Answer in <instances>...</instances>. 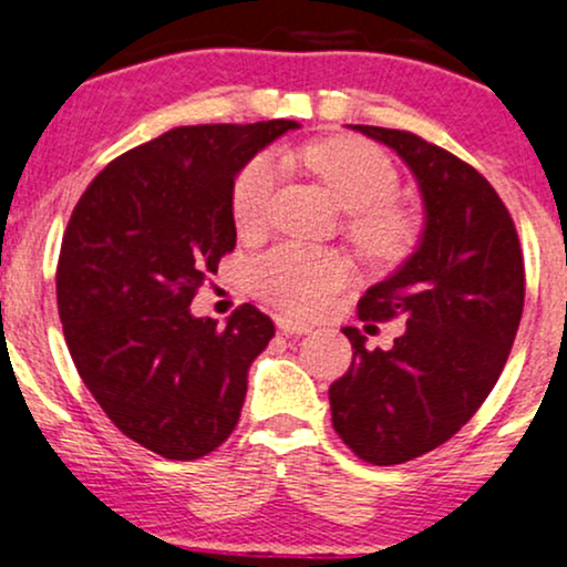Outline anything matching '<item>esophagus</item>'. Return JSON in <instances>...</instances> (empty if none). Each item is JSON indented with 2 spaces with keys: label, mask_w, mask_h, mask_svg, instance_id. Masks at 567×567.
I'll use <instances>...</instances> for the list:
<instances>
[{
  "label": "esophagus",
  "mask_w": 567,
  "mask_h": 567,
  "mask_svg": "<svg viewBox=\"0 0 567 567\" xmlns=\"http://www.w3.org/2000/svg\"><path fill=\"white\" fill-rule=\"evenodd\" d=\"M277 328L282 330L285 336H306V333H311V328L306 322H298V320H292V317H282V315L277 317Z\"/></svg>",
  "instance_id": "1"
}]
</instances>
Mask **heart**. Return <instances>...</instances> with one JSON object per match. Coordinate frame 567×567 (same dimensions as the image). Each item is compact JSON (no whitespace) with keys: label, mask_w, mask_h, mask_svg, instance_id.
<instances>
[{"label":"heart","mask_w":567,"mask_h":567,"mask_svg":"<svg viewBox=\"0 0 567 567\" xmlns=\"http://www.w3.org/2000/svg\"><path fill=\"white\" fill-rule=\"evenodd\" d=\"M303 162L338 205L349 210L347 237L373 261H396L410 250L415 220L396 202L400 173L394 162L375 143L349 135H336L303 148ZM277 188L275 159L252 157L237 173L231 186V218L243 237H256L266 229L271 199ZM351 277L349 258L336 250L306 245H277L252 258L247 285L264 301L309 315L341 290Z\"/></svg>","instance_id":"1"}]
</instances>
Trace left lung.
Segmentation results:
<instances>
[{
    "label": "left lung",
    "instance_id": "left-lung-1",
    "mask_svg": "<svg viewBox=\"0 0 567 567\" xmlns=\"http://www.w3.org/2000/svg\"><path fill=\"white\" fill-rule=\"evenodd\" d=\"M392 146L426 205L421 247L357 303L362 322H405L389 351L343 328L354 357L330 383L333 429L375 466L447 442L496 386L525 303L514 220L483 173L408 130L354 125Z\"/></svg>",
    "mask_w": 567,
    "mask_h": 567
}]
</instances>
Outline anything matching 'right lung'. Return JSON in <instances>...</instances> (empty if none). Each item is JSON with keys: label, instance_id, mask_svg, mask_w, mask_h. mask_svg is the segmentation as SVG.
I'll return each mask as SVG.
<instances>
[{"label": "right lung", "instance_id": "right-lung-1", "mask_svg": "<svg viewBox=\"0 0 567 567\" xmlns=\"http://www.w3.org/2000/svg\"><path fill=\"white\" fill-rule=\"evenodd\" d=\"M292 127L167 130L109 162L63 231L55 292L76 373L114 426L162 458H202L229 437L247 368L275 336L252 303L226 328L188 306L237 245L234 178Z\"/></svg>", "mask_w": 567, "mask_h": 567}]
</instances>
